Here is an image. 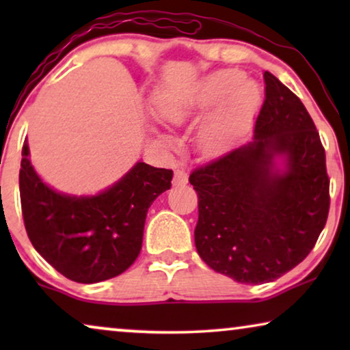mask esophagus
<instances>
[{"label":"esophagus","instance_id":"1","mask_svg":"<svg viewBox=\"0 0 350 350\" xmlns=\"http://www.w3.org/2000/svg\"><path fill=\"white\" fill-rule=\"evenodd\" d=\"M172 183H174V186H185L188 183V174H186L183 169H176Z\"/></svg>","mask_w":350,"mask_h":350}]
</instances>
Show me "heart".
Wrapping results in <instances>:
<instances>
[{
    "label": "heart",
    "instance_id": "obj_1",
    "mask_svg": "<svg viewBox=\"0 0 350 350\" xmlns=\"http://www.w3.org/2000/svg\"><path fill=\"white\" fill-rule=\"evenodd\" d=\"M242 80L241 71L223 70L188 88H165L156 95V114L169 124H181L223 102L199 137L205 151H219L250 118L260 98L256 84Z\"/></svg>",
    "mask_w": 350,
    "mask_h": 350
}]
</instances>
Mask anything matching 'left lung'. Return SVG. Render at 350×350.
<instances>
[{
    "label": "left lung",
    "mask_w": 350,
    "mask_h": 350,
    "mask_svg": "<svg viewBox=\"0 0 350 350\" xmlns=\"http://www.w3.org/2000/svg\"><path fill=\"white\" fill-rule=\"evenodd\" d=\"M255 140L193 170L199 219L194 242L213 271L239 284H265L312 250L329 210L320 135L303 102L265 71ZM275 155L286 159L275 169Z\"/></svg>",
    "instance_id": "left-lung-1"
}]
</instances>
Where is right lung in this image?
I'll use <instances>...</instances> for the list:
<instances>
[{
	"mask_svg": "<svg viewBox=\"0 0 350 350\" xmlns=\"http://www.w3.org/2000/svg\"><path fill=\"white\" fill-rule=\"evenodd\" d=\"M23 143L18 188L28 239L49 265L79 284L108 280L140 255L150 205L170 189L174 172L137 162L90 198L57 193L36 175Z\"/></svg>",
	"mask_w": 350,
	"mask_h": 350,
	"instance_id": "1",
	"label": "right lung"
}]
</instances>
